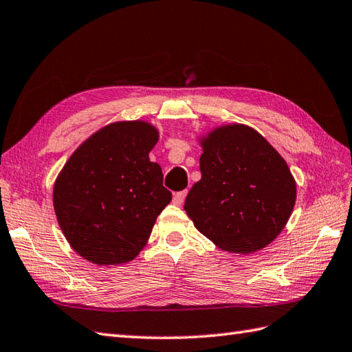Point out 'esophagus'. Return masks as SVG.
Instances as JSON below:
<instances>
[{"mask_svg":"<svg viewBox=\"0 0 352 352\" xmlns=\"http://www.w3.org/2000/svg\"><path fill=\"white\" fill-rule=\"evenodd\" d=\"M186 195H188V190H182V192H177V194H174V204L182 206L184 203Z\"/></svg>","mask_w":352,"mask_h":352,"instance_id":"obj_1","label":"esophagus"}]
</instances>
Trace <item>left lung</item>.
I'll use <instances>...</instances> for the list:
<instances>
[{
	"label": "left lung",
	"mask_w": 352,
	"mask_h": 352,
	"mask_svg": "<svg viewBox=\"0 0 352 352\" xmlns=\"http://www.w3.org/2000/svg\"><path fill=\"white\" fill-rule=\"evenodd\" d=\"M201 146V180L186 197L188 217L226 252L264 249L284 229L296 203L287 162L258 131L239 123L215 128Z\"/></svg>",
	"instance_id": "left-lung-1"
}]
</instances>
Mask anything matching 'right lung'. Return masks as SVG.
Returning <instances> with one entry per match:
<instances>
[{
  "mask_svg": "<svg viewBox=\"0 0 352 352\" xmlns=\"http://www.w3.org/2000/svg\"><path fill=\"white\" fill-rule=\"evenodd\" d=\"M157 142L158 131L148 122H116L68 158L54 182L53 206L79 256L117 265L146 245L157 217L172 199L160 164L149 160Z\"/></svg>",
  "mask_w": 352,
  "mask_h": 352,
  "instance_id": "right-lung-1",
  "label": "right lung"
}]
</instances>
